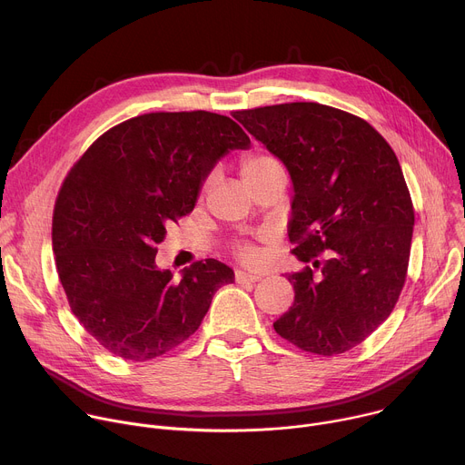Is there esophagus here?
Wrapping results in <instances>:
<instances>
[{
  "label": "esophagus",
  "mask_w": 465,
  "mask_h": 465,
  "mask_svg": "<svg viewBox=\"0 0 465 465\" xmlns=\"http://www.w3.org/2000/svg\"><path fill=\"white\" fill-rule=\"evenodd\" d=\"M260 280H262V276H258V274L244 272V271H237V272H235V282H237V283H256V282H260Z\"/></svg>",
  "instance_id": "esophagus-1"
}]
</instances>
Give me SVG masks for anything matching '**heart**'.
<instances>
[{"instance_id": "heart-1", "label": "heart", "mask_w": 465, "mask_h": 465, "mask_svg": "<svg viewBox=\"0 0 465 465\" xmlns=\"http://www.w3.org/2000/svg\"><path fill=\"white\" fill-rule=\"evenodd\" d=\"M274 164H278L276 159L269 157V155H248L242 164H241V174H242V180H254V178H260L262 174H265L269 168H272ZM237 256L239 260L250 263L256 260V250L252 248L250 244H241L237 248Z\"/></svg>"}]
</instances>
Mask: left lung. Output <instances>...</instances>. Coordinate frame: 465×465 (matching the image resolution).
Here are the masks:
<instances>
[{
	"label": "left lung",
	"instance_id": "1",
	"mask_svg": "<svg viewBox=\"0 0 465 465\" xmlns=\"http://www.w3.org/2000/svg\"><path fill=\"white\" fill-rule=\"evenodd\" d=\"M233 118L285 164L294 193L287 232L308 267L287 274L294 302L274 330L306 352H347L390 317L406 280L413 205L399 159L365 120L315 102Z\"/></svg>",
	"mask_w": 465,
	"mask_h": 465
}]
</instances>
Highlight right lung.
Here are the masks:
<instances>
[{
  "label": "right lung",
  "mask_w": 465,
  "mask_h": 465,
  "mask_svg": "<svg viewBox=\"0 0 465 465\" xmlns=\"http://www.w3.org/2000/svg\"><path fill=\"white\" fill-rule=\"evenodd\" d=\"M250 139L230 116L148 113L104 134L70 171L54 211L57 272L79 322L114 356L146 361L202 324L233 282L217 262L157 269L166 226L196 205L215 164Z\"/></svg>",
  "instance_id": "add662e5"
}]
</instances>
